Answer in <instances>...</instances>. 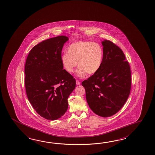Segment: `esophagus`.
Instances as JSON below:
<instances>
[{
  "mask_svg": "<svg viewBox=\"0 0 155 155\" xmlns=\"http://www.w3.org/2000/svg\"><path fill=\"white\" fill-rule=\"evenodd\" d=\"M76 84L78 86V85H80L81 84V82H79V81H78V80H77L76 81Z\"/></svg>",
  "mask_w": 155,
  "mask_h": 155,
  "instance_id": "obj_1",
  "label": "esophagus"
}]
</instances>
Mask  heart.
Segmentation results:
<instances>
[{"label":"heart","mask_w":155,"mask_h":155,"mask_svg":"<svg viewBox=\"0 0 155 155\" xmlns=\"http://www.w3.org/2000/svg\"><path fill=\"white\" fill-rule=\"evenodd\" d=\"M67 52L61 57L62 67L67 72L72 73L78 64L79 67L77 71V76L79 78L84 77L87 74H94L102 64L103 48L97 43L76 41L69 45Z\"/></svg>","instance_id":"1"}]
</instances>
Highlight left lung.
<instances>
[{
	"label": "left lung",
	"mask_w": 155,
	"mask_h": 155,
	"mask_svg": "<svg viewBox=\"0 0 155 155\" xmlns=\"http://www.w3.org/2000/svg\"><path fill=\"white\" fill-rule=\"evenodd\" d=\"M103 63L100 70L83 81L88 104L99 116L110 117L124 106L130 95V67L124 52L113 42L104 39Z\"/></svg>",
	"instance_id": "left-lung-1"
}]
</instances>
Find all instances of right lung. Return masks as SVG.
Returning <instances> with one entry per match:
<instances>
[{"instance_id": "obj_1", "label": "right lung", "mask_w": 155, "mask_h": 155, "mask_svg": "<svg viewBox=\"0 0 155 155\" xmlns=\"http://www.w3.org/2000/svg\"><path fill=\"white\" fill-rule=\"evenodd\" d=\"M69 38L60 35L41 41L31 49L25 65L28 98L41 117L55 120L64 114L68 98L76 87V79L61 61L64 44Z\"/></svg>"}]
</instances>
